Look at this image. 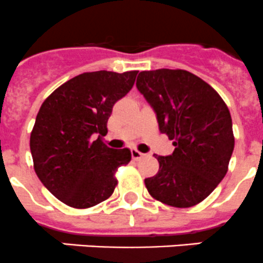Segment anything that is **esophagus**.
I'll use <instances>...</instances> for the list:
<instances>
[{"instance_id":"1","label":"esophagus","mask_w":263,"mask_h":263,"mask_svg":"<svg viewBox=\"0 0 263 263\" xmlns=\"http://www.w3.org/2000/svg\"><path fill=\"white\" fill-rule=\"evenodd\" d=\"M131 155H132V159H134V160H140V159H141V158H144L145 154L140 153V151L136 150V148H132V150H131Z\"/></svg>"}]
</instances>
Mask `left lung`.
<instances>
[{
    "instance_id": "obj_1",
    "label": "left lung",
    "mask_w": 263,
    "mask_h": 263,
    "mask_svg": "<svg viewBox=\"0 0 263 263\" xmlns=\"http://www.w3.org/2000/svg\"><path fill=\"white\" fill-rule=\"evenodd\" d=\"M136 86L156 113L160 132L176 146L172 155L155 154L159 172L145 179L148 193L173 208L197 205L222 181L234 150L227 104L185 70L142 71Z\"/></svg>"
}]
</instances>
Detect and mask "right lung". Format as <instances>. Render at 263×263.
Instances as JSON below:
<instances>
[{"label": "right lung", "mask_w": 263, "mask_h": 263, "mask_svg": "<svg viewBox=\"0 0 263 263\" xmlns=\"http://www.w3.org/2000/svg\"><path fill=\"white\" fill-rule=\"evenodd\" d=\"M139 71H95L75 76L42 104L30 135L34 171L61 202L87 209L112 196L116 172L128 148L103 142L113 105L134 86Z\"/></svg>", "instance_id": "right-lung-1"}]
</instances>
